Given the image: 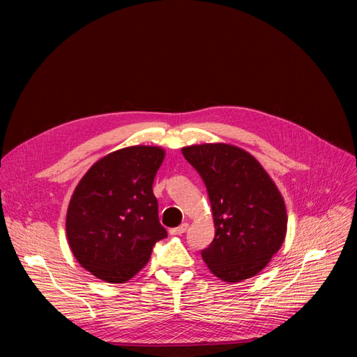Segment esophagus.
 Segmentation results:
<instances>
[{"label":"esophagus","instance_id":"esophagus-1","mask_svg":"<svg viewBox=\"0 0 357 357\" xmlns=\"http://www.w3.org/2000/svg\"><path fill=\"white\" fill-rule=\"evenodd\" d=\"M186 230H188V222H182L179 227L169 230V233H171L172 236H181V234H183Z\"/></svg>","mask_w":357,"mask_h":357}]
</instances>
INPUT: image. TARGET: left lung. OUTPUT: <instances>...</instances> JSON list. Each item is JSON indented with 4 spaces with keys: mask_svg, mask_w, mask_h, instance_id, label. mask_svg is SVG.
<instances>
[{
    "mask_svg": "<svg viewBox=\"0 0 357 357\" xmlns=\"http://www.w3.org/2000/svg\"><path fill=\"white\" fill-rule=\"evenodd\" d=\"M207 186L215 236L201 252L213 275L243 282L264 271L282 248L288 214L282 194L259 160L227 143L182 147Z\"/></svg>",
    "mask_w": 357,
    "mask_h": 357,
    "instance_id": "1",
    "label": "left lung"
}]
</instances>
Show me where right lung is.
Returning <instances> with one entry per match:
<instances>
[{
    "instance_id": "add662e5",
    "label": "right lung",
    "mask_w": 357,
    "mask_h": 357,
    "mask_svg": "<svg viewBox=\"0 0 357 357\" xmlns=\"http://www.w3.org/2000/svg\"><path fill=\"white\" fill-rule=\"evenodd\" d=\"M163 159L159 146L119 149L93 163L70 197V252L104 282H127L146 266L155 243L167 236L153 195Z\"/></svg>"
}]
</instances>
